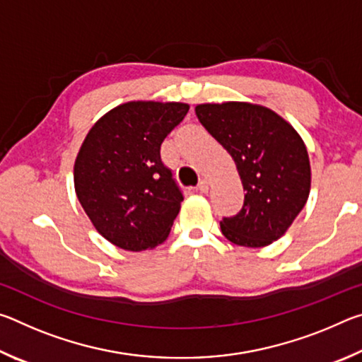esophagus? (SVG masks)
I'll list each match as a JSON object with an SVG mask.
<instances>
[{
  "label": "esophagus",
  "instance_id": "1",
  "mask_svg": "<svg viewBox=\"0 0 362 362\" xmlns=\"http://www.w3.org/2000/svg\"><path fill=\"white\" fill-rule=\"evenodd\" d=\"M198 192H201V193H207V192H209V182L201 180L199 185H198Z\"/></svg>",
  "mask_w": 362,
  "mask_h": 362
}]
</instances>
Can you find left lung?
Masks as SVG:
<instances>
[{
	"instance_id": "left-lung-1",
	"label": "left lung",
	"mask_w": 362,
	"mask_h": 362,
	"mask_svg": "<svg viewBox=\"0 0 362 362\" xmlns=\"http://www.w3.org/2000/svg\"><path fill=\"white\" fill-rule=\"evenodd\" d=\"M194 112L231 155L246 189L243 209L220 222L223 236L243 247L279 240L311 188L310 158L300 134L283 116L257 103H201Z\"/></svg>"
}]
</instances>
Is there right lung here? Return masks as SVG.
<instances>
[{
	"mask_svg": "<svg viewBox=\"0 0 362 362\" xmlns=\"http://www.w3.org/2000/svg\"><path fill=\"white\" fill-rule=\"evenodd\" d=\"M188 110L182 102H126L86 136L73 168L75 192L95 230L115 246L140 252L169 236L183 196L159 150Z\"/></svg>",
	"mask_w": 362,
	"mask_h": 362,
	"instance_id": "1",
	"label": "right lung"
}]
</instances>
